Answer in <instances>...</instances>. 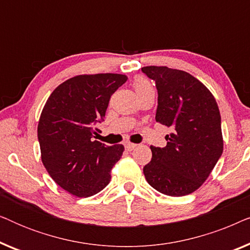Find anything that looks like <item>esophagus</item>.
I'll return each instance as SVG.
<instances>
[{"instance_id": "34e87169", "label": "esophagus", "mask_w": 250, "mask_h": 250, "mask_svg": "<svg viewBox=\"0 0 250 250\" xmlns=\"http://www.w3.org/2000/svg\"><path fill=\"white\" fill-rule=\"evenodd\" d=\"M136 148V145L134 143H125V149L127 150V151H132V150H134Z\"/></svg>"}]
</instances>
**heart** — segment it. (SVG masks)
Segmentation results:
<instances>
[{
    "mask_svg": "<svg viewBox=\"0 0 250 250\" xmlns=\"http://www.w3.org/2000/svg\"><path fill=\"white\" fill-rule=\"evenodd\" d=\"M133 86H134V90L139 97L141 94L146 93V91L152 90V86H151V84H150V82L143 76L136 77L134 80V83H133Z\"/></svg>",
    "mask_w": 250,
    "mask_h": 250,
    "instance_id": "b5f03b06",
    "label": "heart"
}]
</instances>
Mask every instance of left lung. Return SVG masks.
<instances>
[{
	"label": "left lung",
	"mask_w": 250,
	"mask_h": 250,
	"mask_svg": "<svg viewBox=\"0 0 250 250\" xmlns=\"http://www.w3.org/2000/svg\"><path fill=\"white\" fill-rule=\"evenodd\" d=\"M141 70L156 82V122L169 127L164 148L150 146L143 167L146 182L160 193L187 196L203 186L223 152L221 114L211 92L192 75L165 66Z\"/></svg>",
	"instance_id": "obj_1"
}]
</instances>
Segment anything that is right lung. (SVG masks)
Listing matches in <instances>:
<instances>
[{
  "instance_id": "1",
  "label": "right lung",
  "mask_w": 250,
  "mask_h": 250,
  "mask_svg": "<svg viewBox=\"0 0 250 250\" xmlns=\"http://www.w3.org/2000/svg\"><path fill=\"white\" fill-rule=\"evenodd\" d=\"M127 81L122 74L78 75L60 84L41 114L37 136L41 158L58 186L73 196L87 198L104 190L124 146L94 140L109 100Z\"/></svg>"
}]
</instances>
